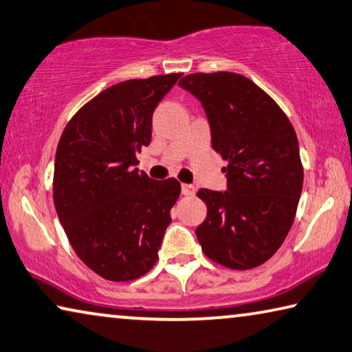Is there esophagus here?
<instances>
[{"instance_id":"1","label":"esophagus","mask_w":352,"mask_h":352,"mask_svg":"<svg viewBox=\"0 0 352 352\" xmlns=\"http://www.w3.org/2000/svg\"><path fill=\"white\" fill-rule=\"evenodd\" d=\"M182 194H183V196L191 197V196H194V194H196V188H194L192 185H186V183H183V185H182Z\"/></svg>"}]
</instances>
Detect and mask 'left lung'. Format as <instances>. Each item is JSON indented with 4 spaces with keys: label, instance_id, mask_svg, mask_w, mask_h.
I'll return each mask as SVG.
<instances>
[{
    "label": "left lung",
    "instance_id": "8db88e82",
    "mask_svg": "<svg viewBox=\"0 0 352 352\" xmlns=\"http://www.w3.org/2000/svg\"><path fill=\"white\" fill-rule=\"evenodd\" d=\"M202 103L227 191L199 189L206 204L196 228L204 254L230 270L263 265L285 241L304 182L296 131L280 106L249 78L232 72L183 76Z\"/></svg>",
    "mask_w": 352,
    "mask_h": 352
}]
</instances>
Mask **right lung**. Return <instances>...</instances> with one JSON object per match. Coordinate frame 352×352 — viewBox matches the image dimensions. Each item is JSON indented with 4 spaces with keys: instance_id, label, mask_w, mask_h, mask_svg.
I'll list each match as a JSON object with an SVG mask.
<instances>
[{
    "instance_id": "obj_1",
    "label": "right lung",
    "mask_w": 352,
    "mask_h": 352,
    "mask_svg": "<svg viewBox=\"0 0 352 352\" xmlns=\"http://www.w3.org/2000/svg\"><path fill=\"white\" fill-rule=\"evenodd\" d=\"M180 76L104 89L76 111L59 139L56 213L75 254L106 280H135L158 261L182 186L177 178L152 180L133 166L152 139L155 108Z\"/></svg>"
}]
</instances>
